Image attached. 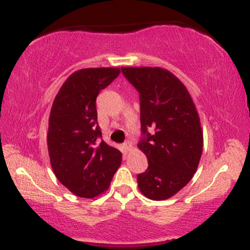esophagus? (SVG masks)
Returning <instances> with one entry per match:
<instances>
[{
    "label": "esophagus",
    "instance_id": "34e87169",
    "mask_svg": "<svg viewBox=\"0 0 250 250\" xmlns=\"http://www.w3.org/2000/svg\"><path fill=\"white\" fill-rule=\"evenodd\" d=\"M123 148H125V151H130L131 149H133V145H131V142L127 141L125 143V145H123Z\"/></svg>",
    "mask_w": 250,
    "mask_h": 250
}]
</instances>
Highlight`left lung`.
I'll list each match as a JSON object with an SVG mask.
<instances>
[{
	"instance_id": "obj_1",
	"label": "left lung",
	"mask_w": 250,
	"mask_h": 250,
	"mask_svg": "<svg viewBox=\"0 0 250 250\" xmlns=\"http://www.w3.org/2000/svg\"><path fill=\"white\" fill-rule=\"evenodd\" d=\"M121 69L140 94L143 137L137 147L147 156L148 169L137 175L139 189L150 200H167L193 179L199 167L203 148L199 114L186 85L169 70Z\"/></svg>"
}]
</instances>
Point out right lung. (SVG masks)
<instances>
[{"instance_id": "obj_1", "label": "right lung", "mask_w": 250, "mask_h": 250, "mask_svg": "<svg viewBox=\"0 0 250 250\" xmlns=\"http://www.w3.org/2000/svg\"><path fill=\"white\" fill-rule=\"evenodd\" d=\"M120 68H85L68 77L51 105L48 151L57 180L76 196L104 193L122 161L119 149L102 140L96 97Z\"/></svg>"}]
</instances>
